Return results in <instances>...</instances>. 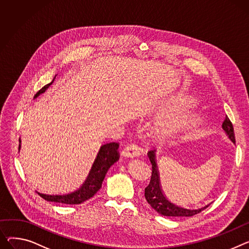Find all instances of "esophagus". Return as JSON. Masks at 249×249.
I'll use <instances>...</instances> for the list:
<instances>
[{"label":"esophagus","mask_w":249,"mask_h":249,"mask_svg":"<svg viewBox=\"0 0 249 249\" xmlns=\"http://www.w3.org/2000/svg\"><path fill=\"white\" fill-rule=\"evenodd\" d=\"M141 154V149L136 144L128 145L126 148L123 149L122 155L127 158H135Z\"/></svg>","instance_id":"obj_1"}]
</instances>
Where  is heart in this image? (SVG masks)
<instances>
[{
	"label": "heart",
	"mask_w": 249,
	"mask_h": 249,
	"mask_svg": "<svg viewBox=\"0 0 249 249\" xmlns=\"http://www.w3.org/2000/svg\"><path fill=\"white\" fill-rule=\"evenodd\" d=\"M193 105V99L188 96L175 98L167 107L165 117L154 125V133L159 138H166L182 130L192 129L202 122V115L197 111H187Z\"/></svg>",
	"instance_id": "obj_1"
}]
</instances>
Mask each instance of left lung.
I'll list each match as a JSON object with an SVG mask.
<instances>
[{
    "instance_id": "1",
    "label": "left lung",
    "mask_w": 249,
    "mask_h": 249,
    "mask_svg": "<svg viewBox=\"0 0 249 249\" xmlns=\"http://www.w3.org/2000/svg\"><path fill=\"white\" fill-rule=\"evenodd\" d=\"M222 128L227 134L228 138L235 143V135H234V129L232 123L229 120V118L225 117V120L222 123ZM155 149H151L148 152V157L152 164V174L150 183L145 188V198L147 202L151 205V207L157 211L159 214L164 215V216H173V217H189L193 216L195 214L200 213L202 210L208 207V205L198 208V209H191L179 206L173 202H171L166 194L164 193L162 186H161V178L159 169L157 166L156 157H155Z\"/></svg>"
}]
</instances>
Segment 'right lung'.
<instances>
[{
	"label": "right lung",
	"instance_id": "right-lung-1",
	"mask_svg": "<svg viewBox=\"0 0 249 249\" xmlns=\"http://www.w3.org/2000/svg\"><path fill=\"white\" fill-rule=\"evenodd\" d=\"M54 80H55V77L51 83H49V84L45 85L42 89H40L36 93L34 98H37L40 94L44 93L50 87V85H52ZM19 142H20V145H19V150H20L21 139H19ZM118 148H119V144L117 142H110L101 146L100 150H99L97 157L92 165V168L89 172V175L87 176L84 183L82 184V186L78 190L72 193L64 194V195H48V194H42L38 192L39 195L47 201L63 203V204L73 205V204H80L87 201L97 193L99 189L101 188L102 182L105 178V175L108 169L116 161H118L119 159Z\"/></svg>",
	"mask_w": 249,
	"mask_h": 249
}]
</instances>
